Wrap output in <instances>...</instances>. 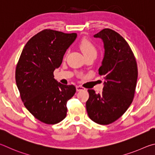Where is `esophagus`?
Instances as JSON below:
<instances>
[{
    "mask_svg": "<svg viewBox=\"0 0 155 155\" xmlns=\"http://www.w3.org/2000/svg\"><path fill=\"white\" fill-rule=\"evenodd\" d=\"M76 90H77V91H84L85 88L81 86H76Z\"/></svg>",
    "mask_w": 155,
    "mask_h": 155,
    "instance_id": "34e87169",
    "label": "esophagus"
}]
</instances>
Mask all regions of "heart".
I'll return each instance as SVG.
<instances>
[{"label": "heart", "instance_id": "heart-1", "mask_svg": "<svg viewBox=\"0 0 155 155\" xmlns=\"http://www.w3.org/2000/svg\"><path fill=\"white\" fill-rule=\"evenodd\" d=\"M80 48L84 56L90 55V54H97V49L95 46L90 40L87 39H83L80 43Z\"/></svg>", "mask_w": 155, "mask_h": 155}]
</instances>
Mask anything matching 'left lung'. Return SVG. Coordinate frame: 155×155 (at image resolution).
<instances>
[{
    "instance_id": "1",
    "label": "left lung",
    "mask_w": 155,
    "mask_h": 155,
    "mask_svg": "<svg viewBox=\"0 0 155 155\" xmlns=\"http://www.w3.org/2000/svg\"><path fill=\"white\" fill-rule=\"evenodd\" d=\"M94 37L101 39L104 57L99 74L105 81L101 94L88 90L89 99L86 106L92 120L109 124L121 117L134 99L137 80L136 60L125 39L118 32L105 28Z\"/></svg>"
}]
</instances>
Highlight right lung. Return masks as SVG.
Returning a JSON list of instances; mask_svg holds the SVG:
<instances>
[{
    "mask_svg": "<svg viewBox=\"0 0 155 155\" xmlns=\"http://www.w3.org/2000/svg\"><path fill=\"white\" fill-rule=\"evenodd\" d=\"M76 33L45 29L24 46L15 69V81L24 106L35 118L48 124L66 117L67 102L75 93L73 85L54 79V71L62 63Z\"/></svg>",
    "mask_w": 155,
    "mask_h": 155,
    "instance_id": "obj_1",
    "label": "right lung"
}]
</instances>
